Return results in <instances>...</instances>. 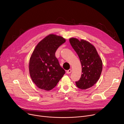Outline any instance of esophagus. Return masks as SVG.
Here are the masks:
<instances>
[{"mask_svg":"<svg viewBox=\"0 0 124 124\" xmlns=\"http://www.w3.org/2000/svg\"><path fill=\"white\" fill-rule=\"evenodd\" d=\"M71 71H72V70H71V69H69V70H67L66 73H67V74H70V73L71 72Z\"/></svg>","mask_w":124,"mask_h":124,"instance_id":"1","label":"esophagus"}]
</instances>
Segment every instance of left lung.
Instances as JSON below:
<instances>
[{"label": "left lung", "instance_id": "1", "mask_svg": "<svg viewBox=\"0 0 124 124\" xmlns=\"http://www.w3.org/2000/svg\"><path fill=\"white\" fill-rule=\"evenodd\" d=\"M69 42L78 56L82 66L80 79L76 81L77 87L86 89L96 83L99 79L102 69V63L95 48L89 42L72 38Z\"/></svg>", "mask_w": 124, "mask_h": 124}]
</instances>
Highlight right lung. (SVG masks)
<instances>
[{"label":"right lung","instance_id":"1","mask_svg":"<svg viewBox=\"0 0 124 124\" xmlns=\"http://www.w3.org/2000/svg\"><path fill=\"white\" fill-rule=\"evenodd\" d=\"M65 41L61 36L50 34L36 46L30 59L29 71L32 81L39 88L52 89L65 73L55 56L57 49Z\"/></svg>","mask_w":124,"mask_h":124}]
</instances>
